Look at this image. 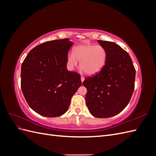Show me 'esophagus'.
I'll return each instance as SVG.
<instances>
[{
    "mask_svg": "<svg viewBox=\"0 0 156 156\" xmlns=\"http://www.w3.org/2000/svg\"><path fill=\"white\" fill-rule=\"evenodd\" d=\"M81 82L83 83L84 81V77L83 76H81Z\"/></svg>",
    "mask_w": 156,
    "mask_h": 156,
    "instance_id": "esophagus-1",
    "label": "esophagus"
}]
</instances>
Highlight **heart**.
<instances>
[{
	"instance_id": "heart-1",
	"label": "heart",
	"mask_w": 156,
	"mask_h": 156,
	"mask_svg": "<svg viewBox=\"0 0 156 156\" xmlns=\"http://www.w3.org/2000/svg\"><path fill=\"white\" fill-rule=\"evenodd\" d=\"M107 59V51L101 45L84 44L73 48L67 56V66L73 69L80 61V68L88 75L98 73L105 66Z\"/></svg>"
}]
</instances>
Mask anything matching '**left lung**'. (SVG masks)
Returning <instances> with one entry per match:
<instances>
[{
    "label": "left lung",
    "instance_id": "8db88e82",
    "mask_svg": "<svg viewBox=\"0 0 156 156\" xmlns=\"http://www.w3.org/2000/svg\"><path fill=\"white\" fill-rule=\"evenodd\" d=\"M107 51L100 72L84 79L86 104L90 114L105 119L114 116L128 104L135 87V69L129 54L111 41L98 40Z\"/></svg>",
    "mask_w": 156,
    "mask_h": 156
}]
</instances>
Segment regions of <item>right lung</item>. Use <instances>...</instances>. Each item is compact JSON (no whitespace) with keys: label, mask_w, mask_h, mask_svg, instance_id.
Wrapping results in <instances>:
<instances>
[{"label":"right lung","mask_w":156,"mask_h":156,"mask_svg":"<svg viewBox=\"0 0 156 156\" xmlns=\"http://www.w3.org/2000/svg\"><path fill=\"white\" fill-rule=\"evenodd\" d=\"M69 39L56 40L37 45L21 66V90L28 104L46 117L64 115L71 99L81 86V76L67 69Z\"/></svg>","instance_id":"right-lung-1"}]
</instances>
